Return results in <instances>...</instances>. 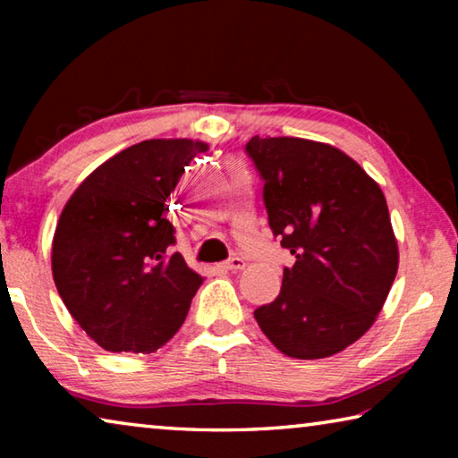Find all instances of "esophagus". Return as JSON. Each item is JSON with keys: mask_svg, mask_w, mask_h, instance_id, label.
Returning <instances> with one entry per match:
<instances>
[{"mask_svg": "<svg viewBox=\"0 0 458 458\" xmlns=\"http://www.w3.org/2000/svg\"><path fill=\"white\" fill-rule=\"evenodd\" d=\"M244 267H246V262L242 259H238V257H232L228 260L220 262V268H224V270H240V268H244Z\"/></svg>", "mask_w": 458, "mask_h": 458, "instance_id": "obj_1", "label": "esophagus"}]
</instances>
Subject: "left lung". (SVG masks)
I'll return each instance as SVG.
<instances>
[{"instance_id": "1", "label": "left lung", "mask_w": 458, "mask_h": 458, "mask_svg": "<svg viewBox=\"0 0 458 458\" xmlns=\"http://www.w3.org/2000/svg\"><path fill=\"white\" fill-rule=\"evenodd\" d=\"M270 230L291 250L273 303L254 311L278 352L321 360L358 341L382 311L398 244L379 185L344 151L299 137H252Z\"/></svg>"}]
</instances>
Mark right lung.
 <instances>
[{"mask_svg": "<svg viewBox=\"0 0 458 458\" xmlns=\"http://www.w3.org/2000/svg\"><path fill=\"white\" fill-rule=\"evenodd\" d=\"M206 143L149 139L98 165L66 201L52 275L74 321L106 352L151 353L185 321L204 283L165 218L169 193Z\"/></svg>", "mask_w": 458, "mask_h": 458, "instance_id": "right-lung-1", "label": "right lung"}]
</instances>
